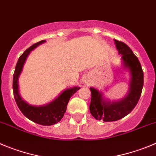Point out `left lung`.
<instances>
[{
  "instance_id": "1",
  "label": "left lung",
  "mask_w": 156,
  "mask_h": 156,
  "mask_svg": "<svg viewBox=\"0 0 156 156\" xmlns=\"http://www.w3.org/2000/svg\"><path fill=\"white\" fill-rule=\"evenodd\" d=\"M115 43L119 54H121L123 64L130 69L132 78L128 95L120 102H105L102 99V94L95 88H90L91 114L96 120L105 122L118 120L132 111L139 101L144 85V74L137 57L124 43L115 40Z\"/></svg>"
}]
</instances>
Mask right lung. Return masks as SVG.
Returning a JSON list of instances; mask_svg holds the SVG:
<instances>
[{
  "instance_id": "right-lung-1",
  "label": "right lung",
  "mask_w": 156,
  "mask_h": 156,
  "mask_svg": "<svg viewBox=\"0 0 156 156\" xmlns=\"http://www.w3.org/2000/svg\"><path fill=\"white\" fill-rule=\"evenodd\" d=\"M44 42L46 41L42 40V41L34 43L19 57L13 75V93L17 106H19L21 112L28 119L41 125L50 126L58 123L63 118L67 109V105L69 102L70 98L72 96L73 94L79 89L80 87H75V88L64 91L54 102L44 106H31L28 104L27 102L22 100L19 93L18 78L22 71L26 57L29 55L31 50L36 48L38 45L41 44Z\"/></svg>"
}]
</instances>
